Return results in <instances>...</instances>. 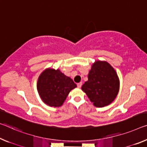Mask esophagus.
Wrapping results in <instances>:
<instances>
[{
    "instance_id": "esophagus-1",
    "label": "esophagus",
    "mask_w": 147,
    "mask_h": 147,
    "mask_svg": "<svg viewBox=\"0 0 147 147\" xmlns=\"http://www.w3.org/2000/svg\"><path fill=\"white\" fill-rule=\"evenodd\" d=\"M81 85H82V83H81V82L78 83V84H77V86H78V88H81Z\"/></svg>"
}]
</instances>
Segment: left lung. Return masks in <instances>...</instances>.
<instances>
[{"label":"left lung","instance_id":"left-lung-1","mask_svg":"<svg viewBox=\"0 0 147 147\" xmlns=\"http://www.w3.org/2000/svg\"><path fill=\"white\" fill-rule=\"evenodd\" d=\"M119 88V79L114 69L107 62L97 61L81 89L95 107H104L114 100Z\"/></svg>","mask_w":147,"mask_h":147}]
</instances>
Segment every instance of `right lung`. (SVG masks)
Here are the masks:
<instances>
[{
  "instance_id": "1",
  "label": "right lung",
  "mask_w": 147,
  "mask_h": 147,
  "mask_svg": "<svg viewBox=\"0 0 147 147\" xmlns=\"http://www.w3.org/2000/svg\"><path fill=\"white\" fill-rule=\"evenodd\" d=\"M76 87L74 81L59 69H47L37 81V91L42 101L55 107L62 105L71 90Z\"/></svg>"
}]
</instances>
